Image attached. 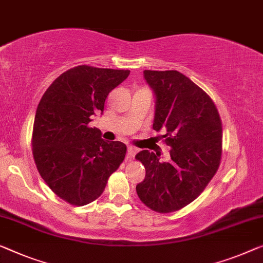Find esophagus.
<instances>
[{
  "label": "esophagus",
  "mask_w": 263,
  "mask_h": 263,
  "mask_svg": "<svg viewBox=\"0 0 263 263\" xmlns=\"http://www.w3.org/2000/svg\"><path fill=\"white\" fill-rule=\"evenodd\" d=\"M136 155H137V148L132 147V146H128L127 147V159H133V158H135Z\"/></svg>",
  "instance_id": "obj_1"
}]
</instances>
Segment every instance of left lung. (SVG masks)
<instances>
[{"label": "left lung", "mask_w": 263, "mask_h": 263, "mask_svg": "<svg viewBox=\"0 0 263 263\" xmlns=\"http://www.w3.org/2000/svg\"><path fill=\"white\" fill-rule=\"evenodd\" d=\"M156 94L154 128L166 131L170 162L148 150L136 159L145 166V179L136 186L145 205L160 214L190 204L216 174L222 156V121L211 98L177 70H144Z\"/></svg>", "instance_id": "1"}]
</instances>
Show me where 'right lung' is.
I'll return each instance as SVG.
<instances>
[{
    "label": "right lung",
    "instance_id": "obj_1",
    "mask_svg": "<svg viewBox=\"0 0 263 263\" xmlns=\"http://www.w3.org/2000/svg\"><path fill=\"white\" fill-rule=\"evenodd\" d=\"M128 74L77 66L58 77L37 105L31 136L35 165L49 189L69 204L96 201L125 159L126 145L105 142L100 130L88 124Z\"/></svg>",
    "mask_w": 263,
    "mask_h": 263
}]
</instances>
